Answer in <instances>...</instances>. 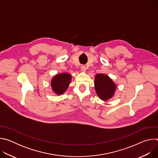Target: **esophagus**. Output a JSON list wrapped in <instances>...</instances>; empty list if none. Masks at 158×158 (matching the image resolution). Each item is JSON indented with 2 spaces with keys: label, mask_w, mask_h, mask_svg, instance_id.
<instances>
[{
  "label": "esophagus",
  "mask_w": 158,
  "mask_h": 158,
  "mask_svg": "<svg viewBox=\"0 0 158 158\" xmlns=\"http://www.w3.org/2000/svg\"><path fill=\"white\" fill-rule=\"evenodd\" d=\"M81 71H82L85 72V71H86V67H85V65H81Z\"/></svg>",
  "instance_id": "34e87169"
}]
</instances>
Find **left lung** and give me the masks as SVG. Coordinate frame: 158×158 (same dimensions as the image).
I'll return each instance as SVG.
<instances>
[{"label":"left lung","instance_id":"8db88e82","mask_svg":"<svg viewBox=\"0 0 158 158\" xmlns=\"http://www.w3.org/2000/svg\"><path fill=\"white\" fill-rule=\"evenodd\" d=\"M94 85L97 94L104 101L113 96L116 87L114 82L103 74H98L96 76Z\"/></svg>","mask_w":158,"mask_h":158}]
</instances>
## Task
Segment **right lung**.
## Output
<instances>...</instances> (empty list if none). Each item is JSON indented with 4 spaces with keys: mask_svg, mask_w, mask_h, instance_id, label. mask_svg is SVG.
Listing matches in <instances>:
<instances>
[{
    "mask_svg": "<svg viewBox=\"0 0 158 158\" xmlns=\"http://www.w3.org/2000/svg\"><path fill=\"white\" fill-rule=\"evenodd\" d=\"M71 81V76L68 73L59 74L55 76L51 82L53 91L57 94H63L68 87Z\"/></svg>",
    "mask_w": 158,
    "mask_h": 158,
    "instance_id": "add662e5",
    "label": "right lung"
}]
</instances>
